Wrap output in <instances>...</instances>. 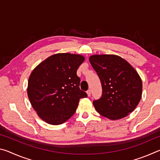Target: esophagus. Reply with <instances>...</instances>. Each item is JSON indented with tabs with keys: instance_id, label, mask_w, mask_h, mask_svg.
<instances>
[{
	"instance_id": "1",
	"label": "esophagus",
	"mask_w": 160,
	"mask_h": 160,
	"mask_svg": "<svg viewBox=\"0 0 160 160\" xmlns=\"http://www.w3.org/2000/svg\"><path fill=\"white\" fill-rule=\"evenodd\" d=\"M87 94H88V97H90L91 95V90H88L87 91Z\"/></svg>"
}]
</instances>
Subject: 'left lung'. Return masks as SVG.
<instances>
[{
	"instance_id": "8db88e82",
	"label": "left lung",
	"mask_w": 160,
	"mask_h": 160,
	"mask_svg": "<svg viewBox=\"0 0 160 160\" xmlns=\"http://www.w3.org/2000/svg\"><path fill=\"white\" fill-rule=\"evenodd\" d=\"M102 86V96L93 102L97 112L111 120L133 112L142 97L139 74L125 59L113 54H94L89 58Z\"/></svg>"
}]
</instances>
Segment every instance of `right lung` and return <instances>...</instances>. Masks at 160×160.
Wrapping results in <instances>:
<instances>
[{
  "instance_id": "right-lung-1",
  "label": "right lung",
  "mask_w": 160,
  "mask_h": 160,
  "mask_svg": "<svg viewBox=\"0 0 160 160\" xmlns=\"http://www.w3.org/2000/svg\"><path fill=\"white\" fill-rule=\"evenodd\" d=\"M84 61L80 54L56 53L32 71L28 95L37 115L46 123H65L75 113L80 99L88 97L80 90V79L76 73Z\"/></svg>"
}]
</instances>
